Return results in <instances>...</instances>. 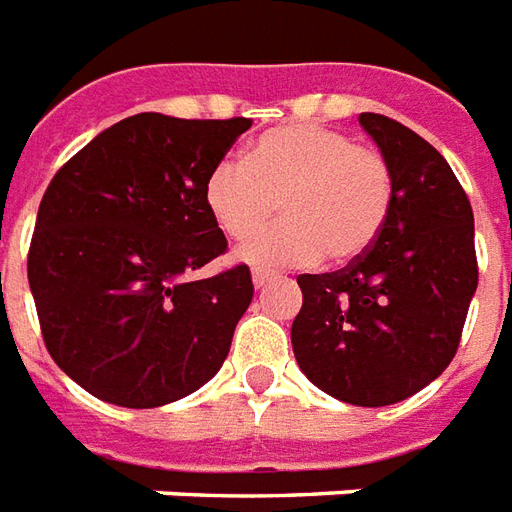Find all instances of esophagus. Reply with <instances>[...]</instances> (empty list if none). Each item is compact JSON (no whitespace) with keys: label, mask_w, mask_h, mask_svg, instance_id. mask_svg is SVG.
<instances>
[{"label":"esophagus","mask_w":512,"mask_h":512,"mask_svg":"<svg viewBox=\"0 0 512 512\" xmlns=\"http://www.w3.org/2000/svg\"><path fill=\"white\" fill-rule=\"evenodd\" d=\"M267 281H273V273H270V270H253V286H256V289L267 286Z\"/></svg>","instance_id":"esophagus-1"}]
</instances>
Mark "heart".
I'll use <instances>...</instances> for the list:
<instances>
[{
  "label": "heart",
  "mask_w": 512,
  "mask_h": 512,
  "mask_svg": "<svg viewBox=\"0 0 512 512\" xmlns=\"http://www.w3.org/2000/svg\"><path fill=\"white\" fill-rule=\"evenodd\" d=\"M285 220L239 248L253 267L347 264L378 242L394 206V173L375 148L317 123L262 132L204 181V206L228 239L242 242L272 216Z\"/></svg>",
  "instance_id": "heart-1"
}]
</instances>
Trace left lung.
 Instances as JSON below:
<instances>
[{"label":"left lung","instance_id":"obj_1","mask_svg":"<svg viewBox=\"0 0 512 512\" xmlns=\"http://www.w3.org/2000/svg\"><path fill=\"white\" fill-rule=\"evenodd\" d=\"M358 123L394 173L378 242L336 273L297 275V366L336 400L380 408L411 397L455 358L477 289L474 215L447 159L378 112Z\"/></svg>","mask_w":512,"mask_h":512}]
</instances>
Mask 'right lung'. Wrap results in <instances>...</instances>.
Listing matches in <instances>:
<instances>
[{
    "label": "right lung",
    "mask_w": 512,
    "mask_h": 512,
    "mask_svg": "<svg viewBox=\"0 0 512 512\" xmlns=\"http://www.w3.org/2000/svg\"><path fill=\"white\" fill-rule=\"evenodd\" d=\"M248 118H123L54 173L27 278L46 350L93 397L159 408L217 375L253 300L245 264L192 278L228 248L204 181Z\"/></svg>",
    "instance_id": "right-lung-1"
}]
</instances>
